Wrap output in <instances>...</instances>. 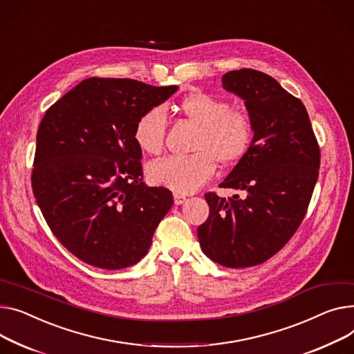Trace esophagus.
<instances>
[{
  "mask_svg": "<svg viewBox=\"0 0 354 354\" xmlns=\"http://www.w3.org/2000/svg\"><path fill=\"white\" fill-rule=\"evenodd\" d=\"M174 201H175V205H182L186 202V198L180 194H174Z\"/></svg>",
  "mask_w": 354,
  "mask_h": 354,
  "instance_id": "1",
  "label": "esophagus"
}]
</instances>
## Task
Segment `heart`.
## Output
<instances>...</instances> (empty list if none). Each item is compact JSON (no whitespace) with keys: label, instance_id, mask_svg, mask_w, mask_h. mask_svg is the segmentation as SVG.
<instances>
[{"label":"heart","instance_id":"heart-1","mask_svg":"<svg viewBox=\"0 0 354 354\" xmlns=\"http://www.w3.org/2000/svg\"><path fill=\"white\" fill-rule=\"evenodd\" d=\"M180 112L198 127L194 155L169 156L152 162L147 175L158 186L175 194L196 192L216 172L218 162L232 167L249 152L253 140V125L246 112L230 109L225 100L205 92H194L180 102ZM167 115L160 106H153L138 118L133 127V140L140 151L158 155L163 148Z\"/></svg>","mask_w":354,"mask_h":354}]
</instances>
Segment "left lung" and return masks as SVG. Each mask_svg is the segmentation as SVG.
<instances>
[{
	"label": "left lung",
	"instance_id": "8db88e82",
	"mask_svg": "<svg viewBox=\"0 0 354 354\" xmlns=\"http://www.w3.org/2000/svg\"><path fill=\"white\" fill-rule=\"evenodd\" d=\"M222 85L245 101L252 147L219 185L243 196L205 195L202 252L226 268H250L276 254L300 226L319 176L320 149L300 100L261 71H229Z\"/></svg>",
	"mask_w": 354,
	"mask_h": 354
}]
</instances>
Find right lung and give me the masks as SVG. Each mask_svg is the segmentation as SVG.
Masks as SVG:
<instances>
[{"label":"right lung","instance_id":"right-lung-1","mask_svg":"<svg viewBox=\"0 0 354 354\" xmlns=\"http://www.w3.org/2000/svg\"><path fill=\"white\" fill-rule=\"evenodd\" d=\"M176 91V85L88 78L45 112L32 192L55 238L82 262L118 270L148 253L174 196L142 180L133 127Z\"/></svg>","mask_w":354,"mask_h":354}]
</instances>
